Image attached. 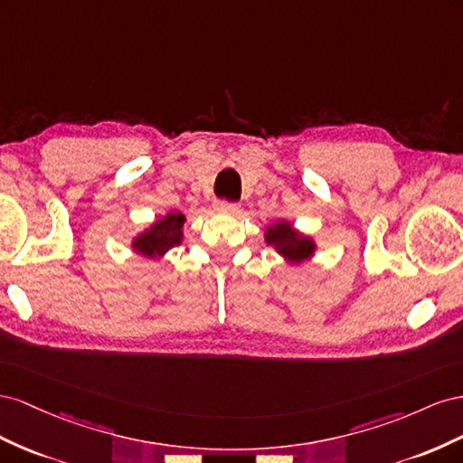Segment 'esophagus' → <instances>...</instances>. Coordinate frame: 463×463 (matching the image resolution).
<instances>
[{
  "label": "esophagus",
  "mask_w": 463,
  "mask_h": 463,
  "mask_svg": "<svg viewBox=\"0 0 463 463\" xmlns=\"http://www.w3.org/2000/svg\"><path fill=\"white\" fill-rule=\"evenodd\" d=\"M215 211H219V213L232 215V213H239L241 205L239 203H232V202H227V200H217L215 202Z\"/></svg>",
  "instance_id": "34e87169"
}]
</instances>
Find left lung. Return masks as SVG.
Listing matches in <instances>:
<instances>
[{
    "mask_svg": "<svg viewBox=\"0 0 463 463\" xmlns=\"http://www.w3.org/2000/svg\"><path fill=\"white\" fill-rule=\"evenodd\" d=\"M266 242L273 246L288 263L310 260L316 252V244L310 236H302L288 221H279L268 227Z\"/></svg>",
    "mask_w": 463,
    "mask_h": 463,
    "instance_id": "obj_1",
    "label": "left lung"
}]
</instances>
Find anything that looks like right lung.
Returning <instances> with one entry per match:
<instances>
[{
    "mask_svg": "<svg viewBox=\"0 0 463 463\" xmlns=\"http://www.w3.org/2000/svg\"><path fill=\"white\" fill-rule=\"evenodd\" d=\"M184 217L180 211H170L165 217L155 221L147 231L131 241V248L145 258H163L170 248L182 244Z\"/></svg>",
    "mask_w": 463,
    "mask_h": 463,
    "instance_id": "obj_1",
    "label": "right lung"
}]
</instances>
